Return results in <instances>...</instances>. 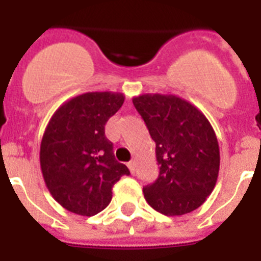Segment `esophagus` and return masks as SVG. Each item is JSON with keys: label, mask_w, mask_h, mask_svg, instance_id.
Listing matches in <instances>:
<instances>
[{"label": "esophagus", "mask_w": 261, "mask_h": 261, "mask_svg": "<svg viewBox=\"0 0 261 261\" xmlns=\"http://www.w3.org/2000/svg\"><path fill=\"white\" fill-rule=\"evenodd\" d=\"M128 168H129V170H130V172H132V174H135V171H136L135 162H129L128 163Z\"/></svg>", "instance_id": "34e87169"}]
</instances>
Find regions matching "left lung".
Wrapping results in <instances>:
<instances>
[{
  "label": "left lung",
  "mask_w": 261,
  "mask_h": 261,
  "mask_svg": "<svg viewBox=\"0 0 261 261\" xmlns=\"http://www.w3.org/2000/svg\"><path fill=\"white\" fill-rule=\"evenodd\" d=\"M133 105L155 142L159 174L144 187L151 208L181 216L204 204L220 171L216 133L201 111L175 95L144 94Z\"/></svg>",
  "instance_id": "left-lung-1"
}]
</instances>
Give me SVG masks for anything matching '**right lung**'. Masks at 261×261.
<instances>
[{
	"label": "right lung",
	"mask_w": 261,
	"mask_h": 261,
	"mask_svg": "<svg viewBox=\"0 0 261 261\" xmlns=\"http://www.w3.org/2000/svg\"><path fill=\"white\" fill-rule=\"evenodd\" d=\"M120 93H86L53 114L40 145V167L53 199L71 213L94 216L112 199L128 167L114 155L105 125L124 103Z\"/></svg>",
	"instance_id": "right-lung-1"
}]
</instances>
